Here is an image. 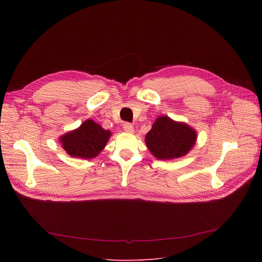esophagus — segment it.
<instances>
[{"instance_id":"34e87169","label":"esophagus","mask_w":262,"mask_h":262,"mask_svg":"<svg viewBox=\"0 0 262 262\" xmlns=\"http://www.w3.org/2000/svg\"><path fill=\"white\" fill-rule=\"evenodd\" d=\"M123 129L125 130L126 133H133L134 132V126L132 125L130 123H124L123 124Z\"/></svg>"}]
</instances>
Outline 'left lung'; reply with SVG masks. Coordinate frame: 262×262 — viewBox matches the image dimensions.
Segmentation results:
<instances>
[{
    "instance_id": "left-lung-1",
    "label": "left lung",
    "mask_w": 262,
    "mask_h": 262,
    "mask_svg": "<svg viewBox=\"0 0 262 262\" xmlns=\"http://www.w3.org/2000/svg\"><path fill=\"white\" fill-rule=\"evenodd\" d=\"M196 140L195 132L185 123L159 117L145 137V143L156 158L173 159L185 156Z\"/></svg>"
}]
</instances>
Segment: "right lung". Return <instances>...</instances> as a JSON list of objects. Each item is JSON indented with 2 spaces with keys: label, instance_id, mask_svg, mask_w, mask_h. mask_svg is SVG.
Masks as SVG:
<instances>
[{
  "label": "right lung",
  "instance_id": "obj_1",
  "mask_svg": "<svg viewBox=\"0 0 262 262\" xmlns=\"http://www.w3.org/2000/svg\"><path fill=\"white\" fill-rule=\"evenodd\" d=\"M109 137V130H105L92 120H87L79 128L62 136L60 141L70 156L90 159L104 148Z\"/></svg>",
  "mask_w": 262,
  "mask_h": 262
}]
</instances>
